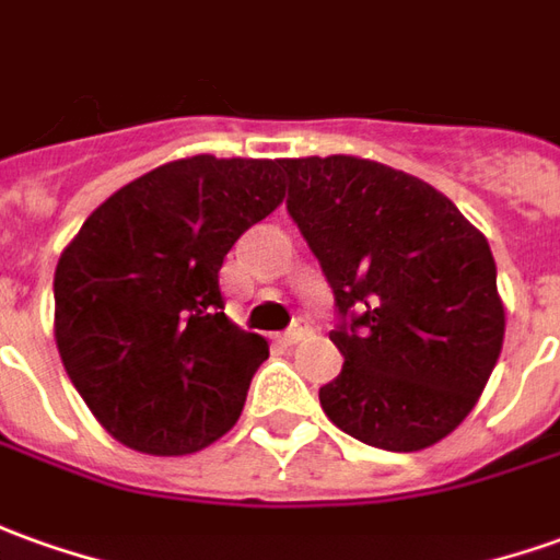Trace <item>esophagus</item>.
I'll list each match as a JSON object with an SVG mask.
<instances>
[{
	"mask_svg": "<svg viewBox=\"0 0 560 560\" xmlns=\"http://www.w3.org/2000/svg\"><path fill=\"white\" fill-rule=\"evenodd\" d=\"M307 335H311V323H307L304 317H299L287 331H283V345H299V341L307 338Z\"/></svg>",
	"mask_w": 560,
	"mask_h": 560,
	"instance_id": "esophagus-1",
	"label": "esophagus"
}]
</instances>
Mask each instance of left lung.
Here are the masks:
<instances>
[{
    "label": "left lung",
    "mask_w": 560,
    "mask_h": 560,
    "mask_svg": "<svg viewBox=\"0 0 560 560\" xmlns=\"http://www.w3.org/2000/svg\"><path fill=\"white\" fill-rule=\"evenodd\" d=\"M287 210L335 295L341 375L319 405L347 435L420 451L479 402L503 347L491 246L442 191L353 155L283 158Z\"/></svg>",
    "instance_id": "left-lung-1"
}]
</instances>
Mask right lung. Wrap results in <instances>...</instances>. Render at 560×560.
Returning <instances> with one entry per match:
<instances>
[{
	"instance_id": "add662e5",
	"label": "right lung",
	"mask_w": 560,
	"mask_h": 560,
	"mask_svg": "<svg viewBox=\"0 0 560 560\" xmlns=\"http://www.w3.org/2000/svg\"><path fill=\"white\" fill-rule=\"evenodd\" d=\"M283 200L277 161L195 155L100 203L54 271V335L121 445L191 454L237 423L268 341L225 317L219 268Z\"/></svg>"
}]
</instances>
